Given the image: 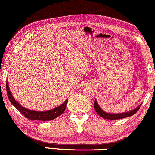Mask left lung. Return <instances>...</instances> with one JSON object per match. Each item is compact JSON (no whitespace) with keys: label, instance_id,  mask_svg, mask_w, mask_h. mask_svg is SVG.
Returning a JSON list of instances; mask_svg holds the SVG:
<instances>
[{"label":"left lung","instance_id":"8db88e82","mask_svg":"<svg viewBox=\"0 0 155 155\" xmlns=\"http://www.w3.org/2000/svg\"><path fill=\"white\" fill-rule=\"evenodd\" d=\"M140 104L139 106L137 107L136 108L133 109L132 110L129 112H125V113H121V114H110V113H106L101 108V107L99 106V105L97 102L96 100H95L94 102V108L95 111L97 112V114H98L99 116H101V117L106 118V119H109V120H116V119H121V118H124L126 117H129V116H131L134 115V114L138 111L139 108L141 107Z\"/></svg>","mask_w":155,"mask_h":155}]
</instances>
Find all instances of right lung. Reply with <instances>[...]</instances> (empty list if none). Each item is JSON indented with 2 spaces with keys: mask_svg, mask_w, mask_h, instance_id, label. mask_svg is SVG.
I'll return each instance as SVG.
<instances>
[{
  "mask_svg": "<svg viewBox=\"0 0 155 155\" xmlns=\"http://www.w3.org/2000/svg\"><path fill=\"white\" fill-rule=\"evenodd\" d=\"M6 91L9 101L13 106L16 107V109L21 113L26 118L30 120H35V121H51V120L57 118L64 113L68 101V99H66V101L62 105L51 110H47V111H35V110H31L24 108L15 100L11 94L8 81H6Z\"/></svg>",
  "mask_w": 155,
  "mask_h": 155,
  "instance_id": "right-lung-1",
  "label": "right lung"
}]
</instances>
